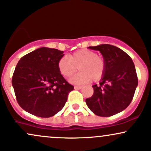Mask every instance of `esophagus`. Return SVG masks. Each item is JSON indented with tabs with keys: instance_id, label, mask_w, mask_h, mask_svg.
Wrapping results in <instances>:
<instances>
[{
	"instance_id": "1",
	"label": "esophagus",
	"mask_w": 151,
	"mask_h": 151,
	"mask_svg": "<svg viewBox=\"0 0 151 151\" xmlns=\"http://www.w3.org/2000/svg\"><path fill=\"white\" fill-rule=\"evenodd\" d=\"M82 88H83V87L82 86H75L74 87V89H75V90H81Z\"/></svg>"
}]
</instances>
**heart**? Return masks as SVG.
<instances>
[{"instance_id": "heart-1", "label": "heart", "mask_w": 151, "mask_h": 151, "mask_svg": "<svg viewBox=\"0 0 151 151\" xmlns=\"http://www.w3.org/2000/svg\"><path fill=\"white\" fill-rule=\"evenodd\" d=\"M80 72L70 79L75 84L100 81L105 73L106 62L103 57L96 55L95 52L87 49L76 51L68 57L64 56L58 61V68L64 78L71 77L77 70Z\"/></svg>"}]
</instances>
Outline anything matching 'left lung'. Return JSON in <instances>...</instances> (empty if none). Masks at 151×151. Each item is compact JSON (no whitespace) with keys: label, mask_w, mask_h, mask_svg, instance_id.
Returning <instances> with one entry per match:
<instances>
[{"label":"left lung","mask_w":151,"mask_h":151,"mask_svg":"<svg viewBox=\"0 0 151 151\" xmlns=\"http://www.w3.org/2000/svg\"><path fill=\"white\" fill-rule=\"evenodd\" d=\"M88 48L101 52L106 70L99 85H92L93 95L85 101L95 115L112 116L125 109L132 101L138 85L135 66L131 57L115 46L102 44Z\"/></svg>","instance_id":"obj_1"}]
</instances>
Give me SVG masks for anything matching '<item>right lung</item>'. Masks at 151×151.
Instances as JSON below:
<instances>
[{
    "label": "right lung",
    "mask_w": 151,
    "mask_h": 151,
    "mask_svg": "<svg viewBox=\"0 0 151 151\" xmlns=\"http://www.w3.org/2000/svg\"><path fill=\"white\" fill-rule=\"evenodd\" d=\"M64 52L38 48L22 57L17 64L12 84L19 105L27 112L50 118L60 111L74 87L64 78L58 61Z\"/></svg>",
    "instance_id": "add662e5"
}]
</instances>
